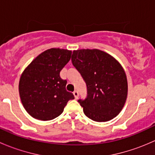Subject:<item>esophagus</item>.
Returning <instances> with one entry per match:
<instances>
[{"mask_svg":"<svg viewBox=\"0 0 155 155\" xmlns=\"http://www.w3.org/2000/svg\"><path fill=\"white\" fill-rule=\"evenodd\" d=\"M73 95L75 97V99H78V97H79V92L77 91H73Z\"/></svg>","mask_w":155,"mask_h":155,"instance_id":"obj_1","label":"esophagus"}]
</instances>
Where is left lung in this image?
Segmentation results:
<instances>
[{"instance_id":"left-lung-1","label":"left lung","mask_w":155,"mask_h":155,"mask_svg":"<svg viewBox=\"0 0 155 155\" xmlns=\"http://www.w3.org/2000/svg\"><path fill=\"white\" fill-rule=\"evenodd\" d=\"M71 61L86 83L87 97L78 101L85 115L98 122L117 116L127 96V76L121 64L99 49L73 51Z\"/></svg>"}]
</instances>
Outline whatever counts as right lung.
<instances>
[{
	"mask_svg": "<svg viewBox=\"0 0 155 155\" xmlns=\"http://www.w3.org/2000/svg\"><path fill=\"white\" fill-rule=\"evenodd\" d=\"M72 51L50 48L39 54L21 74L18 85L20 98L25 110L33 118L48 121L63 112L74 95L66 90L67 80L60 76Z\"/></svg>",
	"mask_w": 155,
	"mask_h": 155,
	"instance_id": "right-lung-1",
	"label": "right lung"
}]
</instances>
